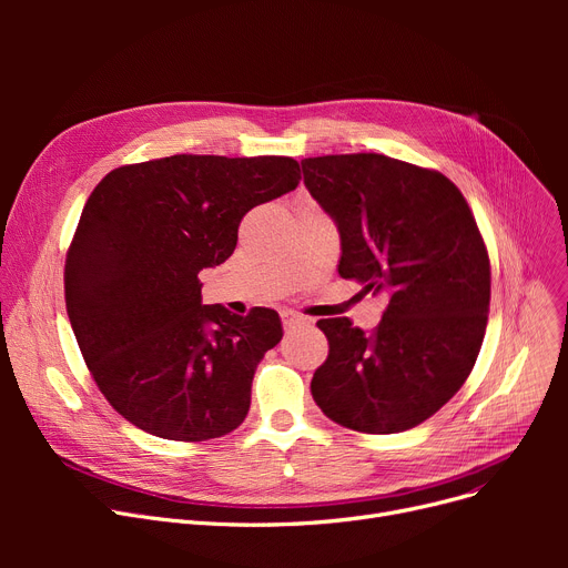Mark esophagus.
<instances>
[{
    "mask_svg": "<svg viewBox=\"0 0 568 568\" xmlns=\"http://www.w3.org/2000/svg\"><path fill=\"white\" fill-rule=\"evenodd\" d=\"M308 324L311 322L300 313H283V326H285L287 334H292L296 329H304V326H308Z\"/></svg>",
    "mask_w": 568,
    "mask_h": 568,
    "instance_id": "esophagus-1",
    "label": "esophagus"
}]
</instances>
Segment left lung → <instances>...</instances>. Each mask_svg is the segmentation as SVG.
Wrapping results in <instances>:
<instances>
[{
	"mask_svg": "<svg viewBox=\"0 0 568 568\" xmlns=\"http://www.w3.org/2000/svg\"><path fill=\"white\" fill-rule=\"evenodd\" d=\"M308 193L338 227V274L386 294L368 336L320 320L329 356L311 394L332 422L403 433L449 403L479 356L490 260L463 193L444 174L384 154L304 159Z\"/></svg>",
	"mask_w": 568,
	"mask_h": 568,
	"instance_id": "left-lung-1",
	"label": "left lung"
}]
</instances>
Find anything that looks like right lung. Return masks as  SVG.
<instances>
[{
    "mask_svg": "<svg viewBox=\"0 0 568 568\" xmlns=\"http://www.w3.org/2000/svg\"><path fill=\"white\" fill-rule=\"evenodd\" d=\"M287 156H193L116 168L89 195L64 266L67 313L108 403L140 430L204 442L246 419L272 308L202 304V268L223 264L253 206L300 186Z\"/></svg>",
    "mask_w": 568,
    "mask_h": 568,
    "instance_id": "right-lung-1",
    "label": "right lung"
}]
</instances>
